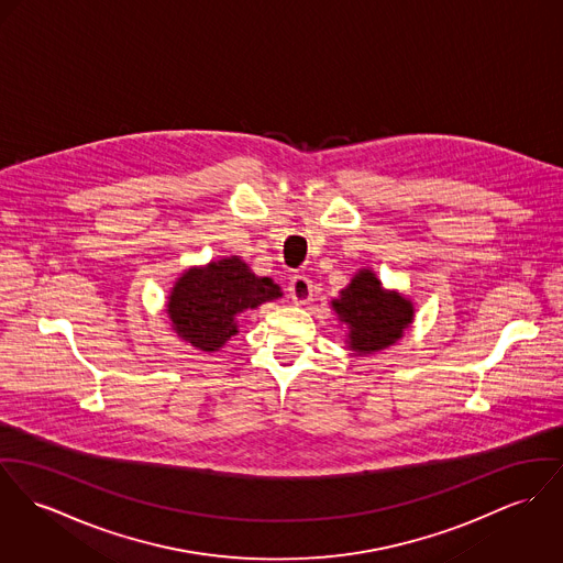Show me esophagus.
I'll use <instances>...</instances> for the list:
<instances>
[{
	"label": "esophagus",
	"mask_w": 563,
	"mask_h": 563,
	"mask_svg": "<svg viewBox=\"0 0 563 563\" xmlns=\"http://www.w3.org/2000/svg\"><path fill=\"white\" fill-rule=\"evenodd\" d=\"M289 296L296 303H308L312 300V283L308 276L296 274L289 283Z\"/></svg>",
	"instance_id": "esophagus-1"
}]
</instances>
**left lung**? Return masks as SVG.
<instances>
[{
  "mask_svg": "<svg viewBox=\"0 0 563 563\" xmlns=\"http://www.w3.org/2000/svg\"><path fill=\"white\" fill-rule=\"evenodd\" d=\"M332 306L349 325V346L360 355L396 343L413 321V303L384 291L371 269H362Z\"/></svg>",
  "mask_w": 563,
  "mask_h": 563,
  "instance_id": "1",
  "label": "left lung"
}]
</instances>
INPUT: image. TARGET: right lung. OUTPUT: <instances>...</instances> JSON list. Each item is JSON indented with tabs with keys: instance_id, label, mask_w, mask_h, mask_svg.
I'll return each instance as SVG.
<instances>
[{
	"instance_id": "obj_1",
	"label": "right lung",
	"mask_w": 563,
	"mask_h": 563,
	"mask_svg": "<svg viewBox=\"0 0 563 563\" xmlns=\"http://www.w3.org/2000/svg\"><path fill=\"white\" fill-rule=\"evenodd\" d=\"M278 285L255 276L238 257L188 269L175 283L167 312L179 339L201 351H217L235 332V317L246 308L280 298Z\"/></svg>"
}]
</instances>
